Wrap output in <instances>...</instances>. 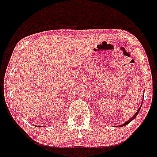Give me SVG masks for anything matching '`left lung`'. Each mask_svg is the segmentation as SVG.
Here are the masks:
<instances>
[{"instance_id": "obj_1", "label": "left lung", "mask_w": 157, "mask_h": 157, "mask_svg": "<svg viewBox=\"0 0 157 157\" xmlns=\"http://www.w3.org/2000/svg\"><path fill=\"white\" fill-rule=\"evenodd\" d=\"M141 105H142V104H141ZM140 107H141V106H140V108H139V109H138V111H137V112H136V114H135L133 115V117H131V118H130V120H129L128 121H127V122H124V124H121V125H120V127H123V126H125V125H127V124H129V123H130V122H131V121H132V120H134V119L136 117V116H137V115H138V112H140Z\"/></svg>"}]
</instances>
